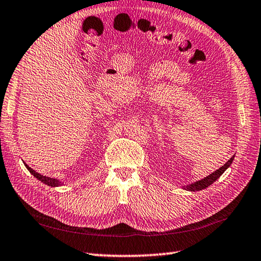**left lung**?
Masks as SVG:
<instances>
[{
  "label": "left lung",
  "mask_w": 261,
  "mask_h": 261,
  "mask_svg": "<svg viewBox=\"0 0 261 261\" xmlns=\"http://www.w3.org/2000/svg\"><path fill=\"white\" fill-rule=\"evenodd\" d=\"M233 159H234V156H232V158H230L227 162H226V164H225L224 166L220 167L219 169H217L216 171H214L213 174H210L209 176L204 177L203 179L198 180V181H195V183H193V184H190L189 186H186L185 190H189V191H192V192H195V191H200V190H203V189H205V188H208L209 185L213 184L214 181L217 180V179L219 178V177L223 175L224 171L228 168V167L230 166V164H232Z\"/></svg>",
  "instance_id": "obj_1"
}]
</instances>
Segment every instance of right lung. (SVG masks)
I'll return each instance as SVG.
<instances>
[{
  "label": "right lung",
  "mask_w": 261,
  "mask_h": 261,
  "mask_svg": "<svg viewBox=\"0 0 261 261\" xmlns=\"http://www.w3.org/2000/svg\"><path fill=\"white\" fill-rule=\"evenodd\" d=\"M24 166H26V168L29 170V173H31L32 175H34L36 177L37 179H39L41 181H43L44 184H46V185H50V186H59V185H61V181H59V179H56V178H51V177H46V176H43V175H41V174H38V173H36L35 170H33L31 167H28L26 164H24Z\"/></svg>",
  "instance_id": "1"
}]
</instances>
